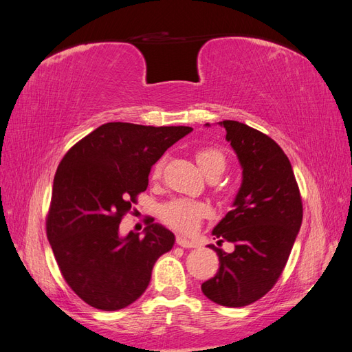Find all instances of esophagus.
<instances>
[{"instance_id":"esophagus-1","label":"esophagus","mask_w":352,"mask_h":352,"mask_svg":"<svg viewBox=\"0 0 352 352\" xmlns=\"http://www.w3.org/2000/svg\"><path fill=\"white\" fill-rule=\"evenodd\" d=\"M176 243L180 245V247H184V248H195L197 247L195 242L189 241V239H186L184 236H176Z\"/></svg>"}]
</instances>
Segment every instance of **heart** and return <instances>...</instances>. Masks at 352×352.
Here are the masks:
<instances>
[{"instance_id": "obj_1", "label": "heart", "mask_w": 352, "mask_h": 352, "mask_svg": "<svg viewBox=\"0 0 352 352\" xmlns=\"http://www.w3.org/2000/svg\"><path fill=\"white\" fill-rule=\"evenodd\" d=\"M195 160L202 172L207 176H217L225 168L226 157L216 146H202L195 151ZM163 170V162L155 163L153 168V175L160 176ZM207 206L201 201H194L188 198H177L167 202L160 208L163 221L167 226L173 228L182 233H192L198 225L199 220L207 214Z\"/></svg>"}]
</instances>
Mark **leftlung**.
<instances>
[{
  "instance_id": "obj_1",
  "label": "left lung",
  "mask_w": 352,
  "mask_h": 352,
  "mask_svg": "<svg viewBox=\"0 0 352 352\" xmlns=\"http://www.w3.org/2000/svg\"><path fill=\"white\" fill-rule=\"evenodd\" d=\"M226 140L242 166V185L225 219L212 230L232 242L219 255L214 278L201 285L208 300L245 307L260 300L279 280L302 221V199L289 158L270 136L235 120H223Z\"/></svg>"
}]
</instances>
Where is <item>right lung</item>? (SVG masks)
Returning <instances> with one entry per match:
<instances>
[{
    "mask_svg": "<svg viewBox=\"0 0 352 352\" xmlns=\"http://www.w3.org/2000/svg\"><path fill=\"white\" fill-rule=\"evenodd\" d=\"M189 126L111 122L97 127L63 157L54 176L47 236L66 283L102 311L136 301L175 235L146 220L145 236H119L126 212L148 186V175Z\"/></svg>",
    "mask_w": 352,
    "mask_h": 352,
    "instance_id": "1",
    "label": "right lung"
}]
</instances>
